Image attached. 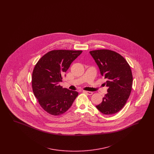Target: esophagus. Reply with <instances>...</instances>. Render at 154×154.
Wrapping results in <instances>:
<instances>
[{
	"mask_svg": "<svg viewBox=\"0 0 154 154\" xmlns=\"http://www.w3.org/2000/svg\"><path fill=\"white\" fill-rule=\"evenodd\" d=\"M83 92L85 93V94H87L88 95H92V94H93L92 92L87 91H83Z\"/></svg>",
	"mask_w": 154,
	"mask_h": 154,
	"instance_id": "34e87169",
	"label": "esophagus"
}]
</instances>
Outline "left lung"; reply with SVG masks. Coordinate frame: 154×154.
Listing matches in <instances>:
<instances>
[{"instance_id": "8db88e82", "label": "left lung", "mask_w": 154, "mask_h": 154, "mask_svg": "<svg viewBox=\"0 0 154 154\" xmlns=\"http://www.w3.org/2000/svg\"><path fill=\"white\" fill-rule=\"evenodd\" d=\"M99 66L100 73L106 79L107 93L96 108L105 115L118 112L124 107L131 93L132 70L125 59L110 50L89 52Z\"/></svg>"}]
</instances>
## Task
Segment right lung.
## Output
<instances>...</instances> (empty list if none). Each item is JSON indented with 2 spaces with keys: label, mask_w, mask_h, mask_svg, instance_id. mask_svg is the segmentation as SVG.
Here are the masks:
<instances>
[{
  "label": "right lung",
  "mask_w": 154,
  "mask_h": 154,
  "mask_svg": "<svg viewBox=\"0 0 154 154\" xmlns=\"http://www.w3.org/2000/svg\"><path fill=\"white\" fill-rule=\"evenodd\" d=\"M82 51L52 50L45 54L35 66L32 77L33 94L43 110L52 116L64 114L79 95L62 88L59 82L63 74Z\"/></svg>",
  "instance_id": "1"
}]
</instances>
